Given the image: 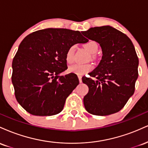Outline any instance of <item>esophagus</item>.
<instances>
[{
  "mask_svg": "<svg viewBox=\"0 0 148 148\" xmlns=\"http://www.w3.org/2000/svg\"><path fill=\"white\" fill-rule=\"evenodd\" d=\"M78 77H79V82H80V83H81V82H82V76H80V75H79V76H78Z\"/></svg>",
  "mask_w": 148,
  "mask_h": 148,
  "instance_id": "obj_1",
  "label": "esophagus"
}]
</instances>
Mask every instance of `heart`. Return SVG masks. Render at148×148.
Here are the masks:
<instances>
[{
  "label": "heart",
  "instance_id": "b5f03b06",
  "mask_svg": "<svg viewBox=\"0 0 148 148\" xmlns=\"http://www.w3.org/2000/svg\"><path fill=\"white\" fill-rule=\"evenodd\" d=\"M84 47L90 53H95L98 49L97 44L95 41H92V40H90V41L86 42L84 45ZM74 51H75V46L74 45L71 46L67 49L65 55V59L67 63H72L73 60H74ZM92 69L93 66L91 64H74L72 65L69 66L68 71L69 72L74 73V74H78V75H83V74L90 72Z\"/></svg>",
  "mask_w": 148,
  "mask_h": 148
}]
</instances>
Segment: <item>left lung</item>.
I'll list each match as a JSON object with an SVG mask.
<instances>
[{
    "label": "left lung",
    "instance_id": "8db88e82",
    "mask_svg": "<svg viewBox=\"0 0 148 148\" xmlns=\"http://www.w3.org/2000/svg\"><path fill=\"white\" fill-rule=\"evenodd\" d=\"M99 44L102 58L99 65L84 76L89 91L84 97L86 111L95 115H108L120 111L135 91L138 58L131 40L111 26L90 28L81 32Z\"/></svg>",
    "mask_w": 148,
    "mask_h": 148
}]
</instances>
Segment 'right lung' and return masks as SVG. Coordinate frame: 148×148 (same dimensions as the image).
<instances>
[{"mask_svg":"<svg viewBox=\"0 0 148 148\" xmlns=\"http://www.w3.org/2000/svg\"><path fill=\"white\" fill-rule=\"evenodd\" d=\"M88 41L79 31L47 28L27 35L12 61L15 97L30 114L49 116L63 109L66 99L79 84L67 69L66 52L71 46Z\"/></svg>","mask_w":148,"mask_h":148,"instance_id":"right-lung-1","label":"right lung"}]
</instances>
